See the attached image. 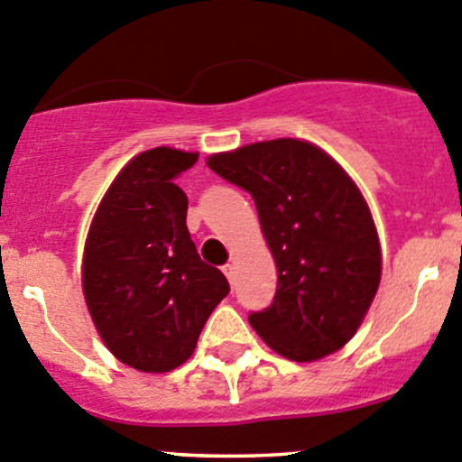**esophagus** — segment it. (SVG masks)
Returning <instances> with one entry per match:
<instances>
[{"instance_id": "34e87169", "label": "esophagus", "mask_w": 462, "mask_h": 462, "mask_svg": "<svg viewBox=\"0 0 462 462\" xmlns=\"http://www.w3.org/2000/svg\"><path fill=\"white\" fill-rule=\"evenodd\" d=\"M222 272L226 274V279L234 283V279H236V265H234V263H226V265L222 267Z\"/></svg>"}]
</instances>
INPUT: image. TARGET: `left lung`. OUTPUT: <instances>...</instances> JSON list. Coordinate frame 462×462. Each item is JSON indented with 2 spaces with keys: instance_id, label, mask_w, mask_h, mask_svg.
Here are the masks:
<instances>
[{
  "instance_id": "1",
  "label": "left lung",
  "mask_w": 462,
  "mask_h": 462,
  "mask_svg": "<svg viewBox=\"0 0 462 462\" xmlns=\"http://www.w3.org/2000/svg\"><path fill=\"white\" fill-rule=\"evenodd\" d=\"M206 165L254 197L279 272L272 306L249 315L254 331L297 363L342 349L381 281L374 219L349 174L294 138L213 153Z\"/></svg>"
}]
</instances>
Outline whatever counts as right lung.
<instances>
[{
	"label": "right lung",
	"instance_id": "add662e5",
	"mask_svg": "<svg viewBox=\"0 0 462 462\" xmlns=\"http://www.w3.org/2000/svg\"><path fill=\"white\" fill-rule=\"evenodd\" d=\"M199 153L156 147L125 165L99 201L86 249L83 294L104 345L140 372L186 363L228 281L206 265L186 226L177 177Z\"/></svg>",
	"mask_w": 462,
	"mask_h": 462
}]
</instances>
